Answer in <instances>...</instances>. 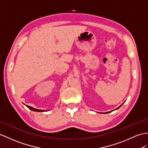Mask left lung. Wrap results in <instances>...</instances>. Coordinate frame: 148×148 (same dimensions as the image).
I'll list each match as a JSON object with an SVG mask.
<instances>
[{
    "mask_svg": "<svg viewBox=\"0 0 148 148\" xmlns=\"http://www.w3.org/2000/svg\"><path fill=\"white\" fill-rule=\"evenodd\" d=\"M122 105H121V106H122ZM121 106H120V107H121ZM118 107V108H117V109H119V107Z\"/></svg>",
    "mask_w": 148,
    "mask_h": 148,
    "instance_id": "1",
    "label": "left lung"
}]
</instances>
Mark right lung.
<instances>
[{
	"instance_id": "obj_1",
	"label": "right lung",
	"mask_w": 148,
	"mask_h": 148,
	"mask_svg": "<svg viewBox=\"0 0 148 148\" xmlns=\"http://www.w3.org/2000/svg\"><path fill=\"white\" fill-rule=\"evenodd\" d=\"M30 110H32V111H35V112H44L45 110H39V109H34V108H33V107H31V106H26Z\"/></svg>"
}]
</instances>
